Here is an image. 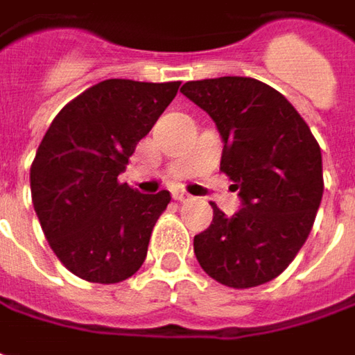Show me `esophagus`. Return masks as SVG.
I'll use <instances>...</instances> for the list:
<instances>
[{
	"label": "esophagus",
	"mask_w": 355,
	"mask_h": 355,
	"mask_svg": "<svg viewBox=\"0 0 355 355\" xmlns=\"http://www.w3.org/2000/svg\"><path fill=\"white\" fill-rule=\"evenodd\" d=\"M173 198L178 200V202H189L193 196H191V194H187L184 191H175V193H173Z\"/></svg>",
	"instance_id": "1"
}]
</instances>
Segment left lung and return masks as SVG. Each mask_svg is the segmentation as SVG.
Segmentation results:
<instances>
[{
  "mask_svg": "<svg viewBox=\"0 0 355 355\" xmlns=\"http://www.w3.org/2000/svg\"><path fill=\"white\" fill-rule=\"evenodd\" d=\"M184 97L207 111L223 139L220 171L239 191V212L214 202L212 223L194 236L210 278L230 288L266 284L308 239L324 193L322 153L282 93L252 77L189 81Z\"/></svg>",
  "mask_w": 355,
  "mask_h": 355,
  "instance_id": "obj_1",
  "label": "left lung"
}]
</instances>
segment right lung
Returning <instances> with one entry per match:
<instances>
[{
	"mask_svg": "<svg viewBox=\"0 0 355 355\" xmlns=\"http://www.w3.org/2000/svg\"><path fill=\"white\" fill-rule=\"evenodd\" d=\"M178 85L101 81L59 111L39 145L29 175L33 208L57 258L87 282H123L147 258L171 194L132 191L119 175Z\"/></svg>",
	"mask_w": 355,
	"mask_h": 355,
	"instance_id": "obj_1",
	"label": "right lung"
}]
</instances>
